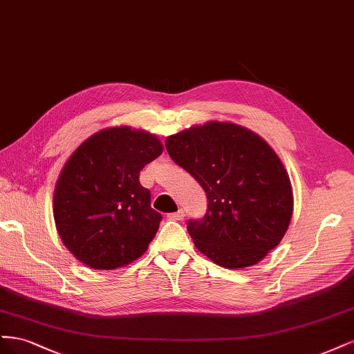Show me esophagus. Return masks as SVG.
Here are the masks:
<instances>
[{
    "instance_id": "esophagus-1",
    "label": "esophagus",
    "mask_w": 354,
    "mask_h": 354,
    "mask_svg": "<svg viewBox=\"0 0 354 354\" xmlns=\"http://www.w3.org/2000/svg\"><path fill=\"white\" fill-rule=\"evenodd\" d=\"M167 218H169L170 221H180V219L185 218V212H184V210H178V212H175V213L167 214Z\"/></svg>"
}]
</instances>
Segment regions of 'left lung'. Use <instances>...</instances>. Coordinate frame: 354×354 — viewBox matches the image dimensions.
<instances>
[{"mask_svg":"<svg viewBox=\"0 0 354 354\" xmlns=\"http://www.w3.org/2000/svg\"><path fill=\"white\" fill-rule=\"evenodd\" d=\"M165 145L206 191L207 213L188 222L204 256L222 268L243 269L281 243L292 216V188L281 158L261 136L212 120L167 136Z\"/></svg>","mask_w":354,"mask_h":354,"instance_id":"obj_1","label":"left lung"}]
</instances>
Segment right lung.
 I'll list each match as a JSON object with an SVG mask.
<instances>
[{
    "instance_id": "obj_1",
    "label": "right lung",
    "mask_w": 354,
    "mask_h": 354,
    "mask_svg": "<svg viewBox=\"0 0 354 354\" xmlns=\"http://www.w3.org/2000/svg\"><path fill=\"white\" fill-rule=\"evenodd\" d=\"M163 153L154 133L113 127L79 145L57 179L53 213L67 250L91 269L113 270L141 257L162 214L140 172Z\"/></svg>"
}]
</instances>
